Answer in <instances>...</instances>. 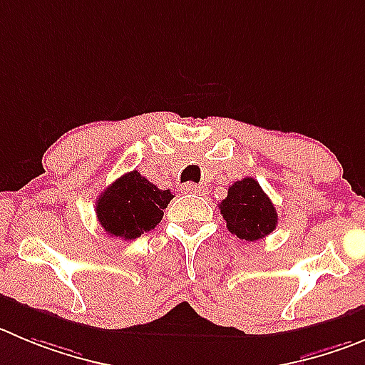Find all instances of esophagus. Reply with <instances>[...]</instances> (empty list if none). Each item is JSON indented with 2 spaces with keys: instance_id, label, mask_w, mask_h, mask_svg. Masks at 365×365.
<instances>
[{
  "instance_id": "1",
  "label": "esophagus",
  "mask_w": 365,
  "mask_h": 365,
  "mask_svg": "<svg viewBox=\"0 0 365 365\" xmlns=\"http://www.w3.org/2000/svg\"><path fill=\"white\" fill-rule=\"evenodd\" d=\"M202 189L203 187H200L198 183H183L182 185V190L183 192H187V194H200L202 192Z\"/></svg>"
}]
</instances>
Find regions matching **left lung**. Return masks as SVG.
I'll use <instances>...</instances> for the list:
<instances>
[{"label": "left lung", "instance_id": "left-lung-1", "mask_svg": "<svg viewBox=\"0 0 365 365\" xmlns=\"http://www.w3.org/2000/svg\"><path fill=\"white\" fill-rule=\"evenodd\" d=\"M227 229L240 240H263L277 227V212L261 185L254 178H243L229 187L227 198L220 203Z\"/></svg>", "mask_w": 365, "mask_h": 365}]
</instances>
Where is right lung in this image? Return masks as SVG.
I'll use <instances>...</instances> for the list:
<instances>
[{
  "label": "right lung",
  "instance_id": "add662e5",
  "mask_svg": "<svg viewBox=\"0 0 365 365\" xmlns=\"http://www.w3.org/2000/svg\"><path fill=\"white\" fill-rule=\"evenodd\" d=\"M173 194L153 185L138 171L115 180L97 200V220L106 234L136 240L160 223Z\"/></svg>",
  "mask_w": 365,
  "mask_h": 365
}]
</instances>
